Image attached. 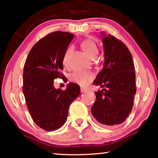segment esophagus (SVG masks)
<instances>
[{"mask_svg": "<svg viewBox=\"0 0 158 158\" xmlns=\"http://www.w3.org/2000/svg\"><path fill=\"white\" fill-rule=\"evenodd\" d=\"M86 91H87V90L85 89V88H81V93H85Z\"/></svg>", "mask_w": 158, "mask_h": 158, "instance_id": "1", "label": "esophagus"}]
</instances>
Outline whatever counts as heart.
<instances>
[{
  "mask_svg": "<svg viewBox=\"0 0 158 158\" xmlns=\"http://www.w3.org/2000/svg\"><path fill=\"white\" fill-rule=\"evenodd\" d=\"M81 47L84 52L87 54L88 57L94 59L97 57L98 54V48L96 42L92 40H85L81 42ZM72 51V47H68L64 52L62 62L64 66H68L69 64V56ZM94 78V74L88 71L76 70L71 73L69 76V79L73 83H77L81 86H85L88 85Z\"/></svg>",
  "mask_w": 158,
  "mask_h": 158,
  "instance_id": "b5f03b06",
  "label": "heart"
}]
</instances>
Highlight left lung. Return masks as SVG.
<instances>
[{"instance_id": "8db88e82", "label": "left lung", "mask_w": 158, "mask_h": 158, "mask_svg": "<svg viewBox=\"0 0 158 158\" xmlns=\"http://www.w3.org/2000/svg\"><path fill=\"white\" fill-rule=\"evenodd\" d=\"M102 36L104 65L94 84L103 89L95 93L91 113L101 124L114 126L124 122L132 109L137 90L135 65L122 41L111 34L102 33Z\"/></svg>"}]
</instances>
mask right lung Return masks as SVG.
Segmentation results:
<instances>
[{
	"label": "right lung",
	"mask_w": 158,
	"mask_h": 158,
	"mask_svg": "<svg viewBox=\"0 0 158 158\" xmlns=\"http://www.w3.org/2000/svg\"><path fill=\"white\" fill-rule=\"evenodd\" d=\"M74 37L69 32H52L34 45L26 60L23 93L35 124L46 131L59 129L65 122L70 103L79 96L80 86L69 83L56 89L54 80L64 79L62 58Z\"/></svg>",
	"instance_id": "obj_1"
}]
</instances>
